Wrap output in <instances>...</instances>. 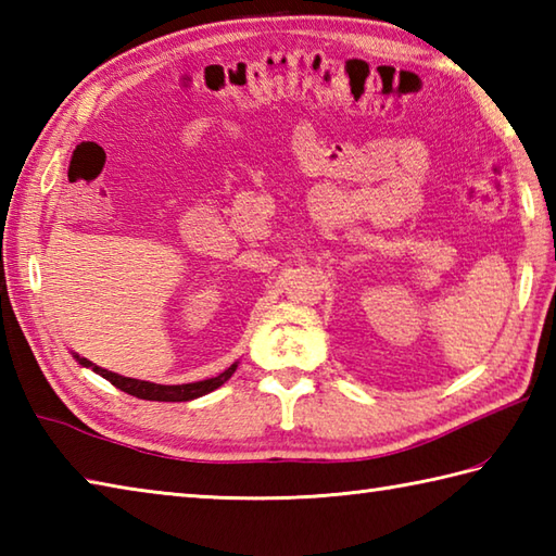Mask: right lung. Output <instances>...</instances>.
I'll use <instances>...</instances> for the list:
<instances>
[{
  "label": "right lung",
  "mask_w": 556,
  "mask_h": 556,
  "mask_svg": "<svg viewBox=\"0 0 556 556\" xmlns=\"http://www.w3.org/2000/svg\"><path fill=\"white\" fill-rule=\"evenodd\" d=\"M72 356L81 366L91 368L93 374L103 376L105 380H111V383L115 388L123 390V393L135 395L139 400H154V402H188V400H194V397H202L206 393H212V390H216L219 386H224L226 380L231 378L233 371L238 368V362H236V364L228 366L224 374L214 376V378L194 380V383H180V386H161V383H149V380H139V378H127V376L113 374V371H108V368H101V366L91 364L89 358H84V356H79L76 352H72Z\"/></svg>",
  "instance_id": "right-lung-1"
}]
</instances>
